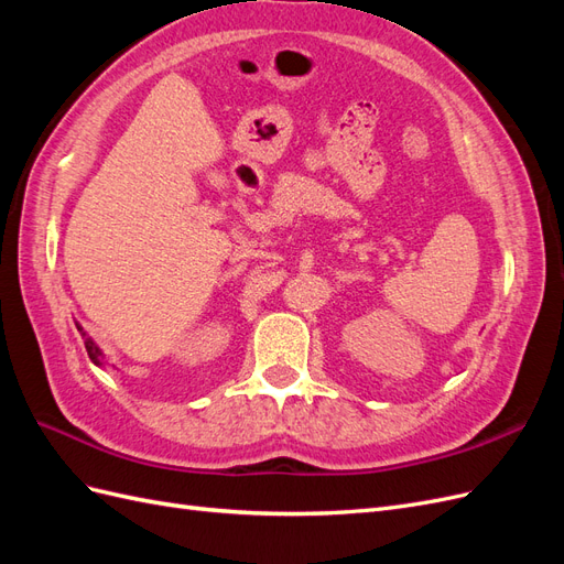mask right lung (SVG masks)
I'll return each instance as SVG.
<instances>
[{
  "label": "right lung",
  "instance_id": "right-lung-1",
  "mask_svg": "<svg viewBox=\"0 0 564 564\" xmlns=\"http://www.w3.org/2000/svg\"><path fill=\"white\" fill-rule=\"evenodd\" d=\"M77 329H79V334L84 336V346H87V352H89V357H91V362H94V365H98V367L104 365V360H100V355H104V352L98 350V346H96L94 340L87 336V332H84V329L79 327V324H77Z\"/></svg>",
  "mask_w": 564,
  "mask_h": 564
}]
</instances>
